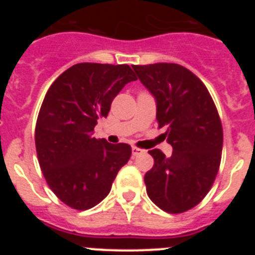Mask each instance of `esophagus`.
Instances as JSON below:
<instances>
[{
  "instance_id": "34e87169",
  "label": "esophagus",
  "mask_w": 255,
  "mask_h": 255,
  "mask_svg": "<svg viewBox=\"0 0 255 255\" xmlns=\"http://www.w3.org/2000/svg\"><path fill=\"white\" fill-rule=\"evenodd\" d=\"M131 150H132V155H135V157H136V155L143 154V153H145V150L140 149V148H138V147H132Z\"/></svg>"
}]
</instances>
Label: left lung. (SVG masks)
Instances as JSON below:
<instances>
[{"instance_id": "left-lung-1", "label": "left lung", "mask_w": 255, "mask_h": 255, "mask_svg": "<svg viewBox=\"0 0 255 255\" xmlns=\"http://www.w3.org/2000/svg\"><path fill=\"white\" fill-rule=\"evenodd\" d=\"M132 69L154 97L155 117L173 149L170 157L149 150L154 164L144 176L147 194L164 212L182 213L202 202L217 176L224 143L217 108L203 82L181 65Z\"/></svg>"}]
</instances>
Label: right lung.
<instances>
[{"mask_svg":"<svg viewBox=\"0 0 255 255\" xmlns=\"http://www.w3.org/2000/svg\"><path fill=\"white\" fill-rule=\"evenodd\" d=\"M136 80L129 65L83 62L56 79L44 97L35 148L51 190L66 206L85 211L102 202L131 155L129 144L93 136L97 120L107 117L115 97Z\"/></svg>","mask_w":255,"mask_h":255,"instance_id":"right-lung-1","label":"right lung"}]
</instances>
